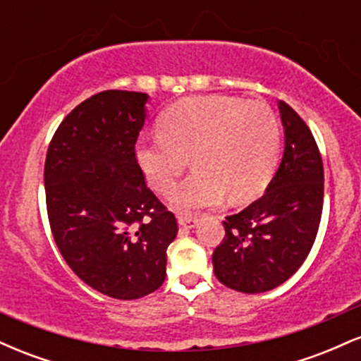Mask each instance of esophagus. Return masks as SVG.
Listing matches in <instances>:
<instances>
[{
	"label": "esophagus",
	"instance_id": "1",
	"mask_svg": "<svg viewBox=\"0 0 361 361\" xmlns=\"http://www.w3.org/2000/svg\"><path fill=\"white\" fill-rule=\"evenodd\" d=\"M178 224H180V226H183V227H188V229H193V227L198 224V219L193 217V215L180 214V215H178Z\"/></svg>",
	"mask_w": 361,
	"mask_h": 361
}]
</instances>
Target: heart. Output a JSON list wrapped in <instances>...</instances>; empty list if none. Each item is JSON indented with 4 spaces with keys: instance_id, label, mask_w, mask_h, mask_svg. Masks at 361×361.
I'll list each match as a JSON object with an SVG mask.
<instances>
[{
    "instance_id": "heart-1",
    "label": "heart",
    "mask_w": 361,
    "mask_h": 361,
    "mask_svg": "<svg viewBox=\"0 0 361 361\" xmlns=\"http://www.w3.org/2000/svg\"><path fill=\"white\" fill-rule=\"evenodd\" d=\"M135 157L152 188L168 193L186 168L193 173L173 190L180 212L256 198L270 183L280 157V126L267 103L209 94L181 100L159 120V134L137 140Z\"/></svg>"
}]
</instances>
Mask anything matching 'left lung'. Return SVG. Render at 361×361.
I'll return each mask as SVG.
<instances>
[{
	"mask_svg": "<svg viewBox=\"0 0 361 361\" xmlns=\"http://www.w3.org/2000/svg\"><path fill=\"white\" fill-rule=\"evenodd\" d=\"M283 157L267 192L224 222L226 238L212 255L226 287L261 293L287 281L316 241L324 200V168L312 132L297 111L279 102Z\"/></svg>",
	"mask_w": 361,
	"mask_h": 361,
	"instance_id": "left-lung-1",
	"label": "left lung"
}]
</instances>
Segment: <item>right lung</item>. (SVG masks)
<instances>
[{
  "label": "right lung",
  "instance_id": "right-lung-1",
  "mask_svg": "<svg viewBox=\"0 0 361 361\" xmlns=\"http://www.w3.org/2000/svg\"><path fill=\"white\" fill-rule=\"evenodd\" d=\"M147 100L137 91L93 94L62 120L45 157L49 222L62 258L86 285L120 300L163 285L178 233L135 157Z\"/></svg>",
  "mask_w": 361,
  "mask_h": 361
}]
</instances>
